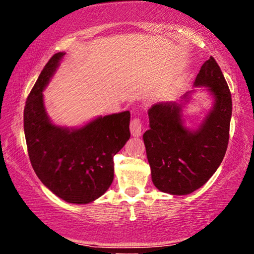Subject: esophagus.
I'll use <instances>...</instances> for the list:
<instances>
[{
    "label": "esophagus",
    "instance_id": "obj_1",
    "mask_svg": "<svg viewBox=\"0 0 254 254\" xmlns=\"http://www.w3.org/2000/svg\"><path fill=\"white\" fill-rule=\"evenodd\" d=\"M130 132L132 136H135V137H138V136L142 135V122H140V119L138 118H134L130 122Z\"/></svg>",
    "mask_w": 254,
    "mask_h": 254
}]
</instances>
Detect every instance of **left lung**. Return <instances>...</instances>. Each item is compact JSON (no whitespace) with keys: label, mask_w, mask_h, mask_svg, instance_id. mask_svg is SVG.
Wrapping results in <instances>:
<instances>
[{"label":"left lung","mask_w":254,"mask_h":254,"mask_svg":"<svg viewBox=\"0 0 254 254\" xmlns=\"http://www.w3.org/2000/svg\"><path fill=\"white\" fill-rule=\"evenodd\" d=\"M212 96L213 104L196 128L185 126L183 109L196 92L177 102H159L149 109L150 129L143 135L152 182L159 190L186 195L203 186L225 157L232 118V95L216 60L210 57L194 81Z\"/></svg>","instance_id":"left-lung-1"}]
</instances>
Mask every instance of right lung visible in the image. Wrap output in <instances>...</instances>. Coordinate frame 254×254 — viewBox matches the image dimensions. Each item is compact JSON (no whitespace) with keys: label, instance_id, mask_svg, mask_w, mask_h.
Instances as JSON below:
<instances>
[{"label":"right lung","instance_id":"right-lung-1","mask_svg":"<svg viewBox=\"0 0 254 254\" xmlns=\"http://www.w3.org/2000/svg\"><path fill=\"white\" fill-rule=\"evenodd\" d=\"M64 54L51 58L30 91L23 110V129L30 162L43 184L68 203L87 204L112 184L114 157L130 137V112L100 116L77 128L53 124L43 91Z\"/></svg>","mask_w":254,"mask_h":254}]
</instances>
